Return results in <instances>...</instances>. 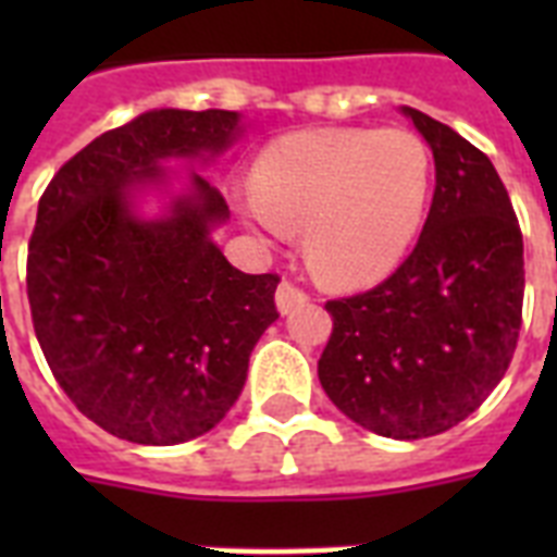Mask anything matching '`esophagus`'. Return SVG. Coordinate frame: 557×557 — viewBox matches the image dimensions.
<instances>
[{"label":"esophagus","mask_w":557,"mask_h":557,"mask_svg":"<svg viewBox=\"0 0 557 557\" xmlns=\"http://www.w3.org/2000/svg\"><path fill=\"white\" fill-rule=\"evenodd\" d=\"M309 304V295H306L304 288L295 286V283H288V280H283L277 286V309L283 314H292L295 309H300V306Z\"/></svg>","instance_id":"esophagus-1"}]
</instances>
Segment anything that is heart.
Returning a JSON list of instances; mask_svg holds the SVG:
<instances>
[{"label":"heart","mask_w":557,"mask_h":557,"mask_svg":"<svg viewBox=\"0 0 557 557\" xmlns=\"http://www.w3.org/2000/svg\"><path fill=\"white\" fill-rule=\"evenodd\" d=\"M431 150L405 126L306 129L253 164L245 216L260 234H304L309 269L332 286L387 274L422 225Z\"/></svg>","instance_id":"1"}]
</instances>
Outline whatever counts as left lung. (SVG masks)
<instances>
[{"label": "left lung", "mask_w": 557, "mask_h": 557, "mask_svg": "<svg viewBox=\"0 0 557 557\" xmlns=\"http://www.w3.org/2000/svg\"><path fill=\"white\" fill-rule=\"evenodd\" d=\"M436 190L419 243L370 292L326 300L318 361L341 413L389 440H422L474 413L506 375L523 321V234L485 152L419 109Z\"/></svg>", "instance_id": "1"}]
</instances>
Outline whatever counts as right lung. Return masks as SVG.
Here are the masks:
<instances>
[{
  "label": "right lung",
  "mask_w": 557,
  "mask_h": 557,
  "mask_svg": "<svg viewBox=\"0 0 557 557\" xmlns=\"http://www.w3.org/2000/svg\"><path fill=\"white\" fill-rule=\"evenodd\" d=\"M239 135L227 109H152L109 129L48 182L28 243V304L57 384L117 440L178 445L234 407L260 335L277 321V274L234 269L210 239L227 219L216 187L161 219L133 190L161 185V161L219 156Z\"/></svg>",
  "instance_id": "right-lung-1"
}]
</instances>
